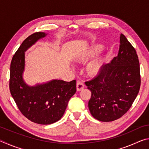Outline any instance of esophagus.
<instances>
[{
	"mask_svg": "<svg viewBox=\"0 0 149 149\" xmlns=\"http://www.w3.org/2000/svg\"><path fill=\"white\" fill-rule=\"evenodd\" d=\"M76 87H77V91H79L84 89V88L85 87V85L84 84V83H83L82 81H77Z\"/></svg>",
	"mask_w": 149,
	"mask_h": 149,
	"instance_id": "1",
	"label": "esophagus"
}]
</instances>
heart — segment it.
Listing matches in <instances>:
<instances>
[{"instance_id":"obj_1","label":"heart","mask_w":149,"mask_h":149,"mask_svg":"<svg viewBox=\"0 0 149 149\" xmlns=\"http://www.w3.org/2000/svg\"><path fill=\"white\" fill-rule=\"evenodd\" d=\"M101 49V45H96L95 47H93L89 50H86V51L78 54L76 57V60L79 62H84L87 61L89 58L92 57L93 55L95 54ZM104 60V58L102 55H99V56H97L93 60H91L87 65L86 71L87 74L90 76H95V75L99 74L101 71Z\"/></svg>"}]
</instances>
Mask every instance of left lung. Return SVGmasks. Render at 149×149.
Wrapping results in <instances>:
<instances>
[{"instance_id":"left-lung-1","label":"left lung","mask_w":149,"mask_h":149,"mask_svg":"<svg viewBox=\"0 0 149 149\" xmlns=\"http://www.w3.org/2000/svg\"><path fill=\"white\" fill-rule=\"evenodd\" d=\"M85 85L91 91L88 107L95 119L112 122L129 110L139 91L141 75L137 52L124 35L118 56Z\"/></svg>"}]
</instances>
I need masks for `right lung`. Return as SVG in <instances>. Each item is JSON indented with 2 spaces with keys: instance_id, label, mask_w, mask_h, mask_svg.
I'll return each mask as SVG.
<instances>
[{
  "instance_id": "1",
  "label": "right lung",
  "mask_w": 149,
  "mask_h": 149,
  "mask_svg": "<svg viewBox=\"0 0 149 149\" xmlns=\"http://www.w3.org/2000/svg\"><path fill=\"white\" fill-rule=\"evenodd\" d=\"M47 33L36 32L24 40L12 58L10 73V91L20 112L31 122L51 124L64 115L68 101L76 92V81L54 79L29 86L23 79L25 52Z\"/></svg>"
}]
</instances>
